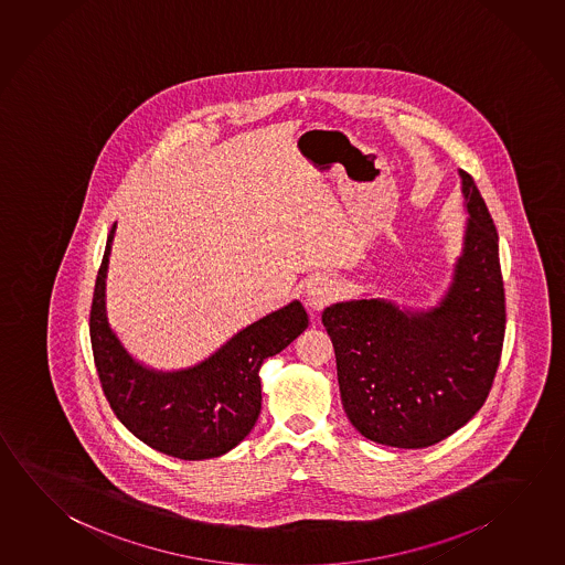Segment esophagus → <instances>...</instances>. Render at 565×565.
Returning <instances> with one entry per match:
<instances>
[{"mask_svg": "<svg viewBox=\"0 0 565 565\" xmlns=\"http://www.w3.org/2000/svg\"><path fill=\"white\" fill-rule=\"evenodd\" d=\"M337 296V286L333 279L316 278L307 286L306 303L313 311H321L323 307L329 306Z\"/></svg>", "mask_w": 565, "mask_h": 565, "instance_id": "esophagus-1", "label": "esophagus"}]
</instances>
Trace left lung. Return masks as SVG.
<instances>
[{"instance_id": "left-lung-1", "label": "left lung", "mask_w": 565, "mask_h": 565, "mask_svg": "<svg viewBox=\"0 0 565 565\" xmlns=\"http://www.w3.org/2000/svg\"><path fill=\"white\" fill-rule=\"evenodd\" d=\"M462 179V252L440 301L426 309L388 299L326 307L347 418L379 445L425 448L484 405L504 343L498 232L472 177Z\"/></svg>"}]
</instances>
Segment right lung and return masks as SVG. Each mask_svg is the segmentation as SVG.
<instances>
[{
  "label": "right lung",
  "instance_id": "obj_1",
  "mask_svg": "<svg viewBox=\"0 0 565 565\" xmlns=\"http://www.w3.org/2000/svg\"><path fill=\"white\" fill-rule=\"evenodd\" d=\"M113 224L100 262L93 306L90 345L113 413L132 435L162 455L206 460L238 446L262 411L259 366L278 355L309 326L301 301L244 327L199 365L159 371L130 355L107 317V271Z\"/></svg>",
  "mask_w": 565,
  "mask_h": 565
}]
</instances>
